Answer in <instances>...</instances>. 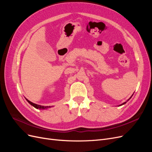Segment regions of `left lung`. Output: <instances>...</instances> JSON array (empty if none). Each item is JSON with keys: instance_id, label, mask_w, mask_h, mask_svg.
<instances>
[{"instance_id": "left-lung-1", "label": "left lung", "mask_w": 152, "mask_h": 152, "mask_svg": "<svg viewBox=\"0 0 152 152\" xmlns=\"http://www.w3.org/2000/svg\"><path fill=\"white\" fill-rule=\"evenodd\" d=\"M132 95H133V94H132ZM132 96H131V97H132ZM131 97L129 99H131ZM129 99H128V100H129ZM128 100H127V101H128ZM126 102H124V103H122L121 105H122V104H125V103H126Z\"/></svg>"}]
</instances>
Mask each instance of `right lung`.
<instances>
[{"label":"right lung","mask_w":152,"mask_h":152,"mask_svg":"<svg viewBox=\"0 0 152 152\" xmlns=\"http://www.w3.org/2000/svg\"><path fill=\"white\" fill-rule=\"evenodd\" d=\"M27 102H28L31 105L33 106L34 107H35V108L37 109H45V108H50V107L49 106V107H44V106H42V105H39V104H35L34 103H32L31 102H30L29 100H28L27 99H26Z\"/></svg>","instance_id":"1"}]
</instances>
